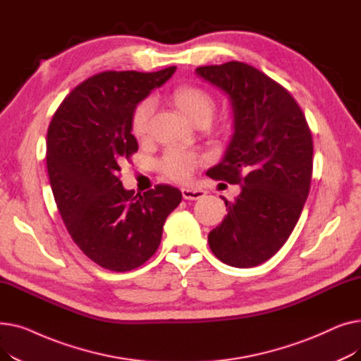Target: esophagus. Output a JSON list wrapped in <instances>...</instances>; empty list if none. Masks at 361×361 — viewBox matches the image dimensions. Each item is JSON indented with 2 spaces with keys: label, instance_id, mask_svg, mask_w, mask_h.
Segmentation results:
<instances>
[{
  "label": "esophagus",
  "instance_id": "obj_1",
  "mask_svg": "<svg viewBox=\"0 0 361 361\" xmlns=\"http://www.w3.org/2000/svg\"><path fill=\"white\" fill-rule=\"evenodd\" d=\"M181 193L185 200H197L204 196V192L200 190V188H190V187L181 188Z\"/></svg>",
  "mask_w": 361,
  "mask_h": 361
}]
</instances>
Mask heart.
<instances>
[{
	"label": "heart",
	"mask_w": 361,
	"mask_h": 361,
	"mask_svg": "<svg viewBox=\"0 0 361 361\" xmlns=\"http://www.w3.org/2000/svg\"><path fill=\"white\" fill-rule=\"evenodd\" d=\"M169 101L183 116L195 126L207 124L214 116L215 98L211 92L195 85H183L176 87L169 94ZM152 111L150 101L140 102L131 116V131L137 139L147 136ZM204 164V157L195 152L169 149L159 162L162 174L169 180L184 183L192 177L193 171Z\"/></svg>",
	"instance_id": "obj_1"
}]
</instances>
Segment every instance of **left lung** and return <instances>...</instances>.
Returning a JSON list of instances; mask_svg holds the SVG:
<instances>
[{"label": "left lung", "mask_w": 361, "mask_h": 361, "mask_svg": "<svg viewBox=\"0 0 361 361\" xmlns=\"http://www.w3.org/2000/svg\"><path fill=\"white\" fill-rule=\"evenodd\" d=\"M230 97L234 136L222 162L206 176L240 184L226 216L207 240L212 253L235 268L271 259L291 235L310 192L313 139L291 93L257 68L230 61L197 67Z\"/></svg>", "instance_id": "obj_1"}]
</instances>
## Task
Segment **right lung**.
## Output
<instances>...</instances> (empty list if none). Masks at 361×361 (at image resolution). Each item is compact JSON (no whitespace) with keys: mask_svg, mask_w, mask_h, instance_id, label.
<instances>
[{"mask_svg":"<svg viewBox=\"0 0 361 361\" xmlns=\"http://www.w3.org/2000/svg\"><path fill=\"white\" fill-rule=\"evenodd\" d=\"M176 70L94 74L67 94L48 127L47 168L56 207L73 241L108 271L136 269L154 256L166 216L181 202L176 187L158 184L135 195L120 181V165L139 149L133 111Z\"/></svg>","mask_w":361,"mask_h":361,"instance_id":"right-lung-1","label":"right lung"}]
</instances>
